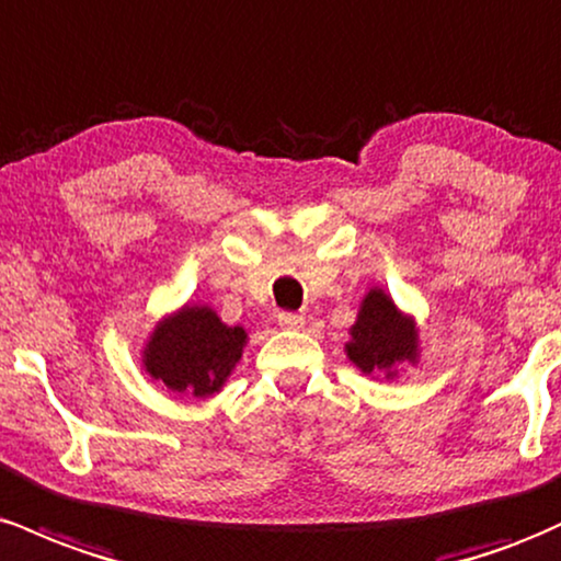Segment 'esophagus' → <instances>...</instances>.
<instances>
[{
  "label": "esophagus",
  "mask_w": 561,
  "mask_h": 561,
  "mask_svg": "<svg viewBox=\"0 0 561 561\" xmlns=\"http://www.w3.org/2000/svg\"><path fill=\"white\" fill-rule=\"evenodd\" d=\"M278 323L283 325V329H301L305 325V314L301 312H288V310H280L278 312Z\"/></svg>",
  "instance_id": "obj_1"
}]
</instances>
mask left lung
I'll list each match as a JSON object with an SVG mask.
<instances>
[{
    "label": "left lung",
    "instance_id": "left-lung-1",
    "mask_svg": "<svg viewBox=\"0 0 561 561\" xmlns=\"http://www.w3.org/2000/svg\"><path fill=\"white\" fill-rule=\"evenodd\" d=\"M352 342L347 344L350 360L363 370H389L402 360L416 363L419 339L411 318H402L394 301L381 291L370 288L365 294L355 325L350 329Z\"/></svg>",
    "mask_w": 561,
    "mask_h": 561
}]
</instances>
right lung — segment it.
I'll use <instances>...</instances> for the list:
<instances>
[{
  "label": "right lung",
  "instance_id": "obj_1",
  "mask_svg": "<svg viewBox=\"0 0 561 561\" xmlns=\"http://www.w3.org/2000/svg\"><path fill=\"white\" fill-rule=\"evenodd\" d=\"M243 344L247 331L225 325L209 307L185 305L156 325L142 352V365L172 392L209 398L222 389L230 370L241 360Z\"/></svg>",
  "mask_w": 561,
  "mask_h": 561
}]
</instances>
